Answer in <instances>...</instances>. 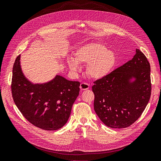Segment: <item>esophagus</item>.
Segmentation results:
<instances>
[{
  "label": "esophagus",
  "instance_id": "34e87169",
  "mask_svg": "<svg viewBox=\"0 0 161 161\" xmlns=\"http://www.w3.org/2000/svg\"><path fill=\"white\" fill-rule=\"evenodd\" d=\"M90 88V85L88 83L86 82H82L80 85V88L81 91H85V90H88Z\"/></svg>",
  "mask_w": 161,
  "mask_h": 161
}]
</instances>
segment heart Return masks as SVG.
<instances>
[{"label": "heart", "instance_id": "b5f03b06", "mask_svg": "<svg viewBox=\"0 0 161 161\" xmlns=\"http://www.w3.org/2000/svg\"><path fill=\"white\" fill-rule=\"evenodd\" d=\"M69 67L73 71L80 69L79 63L88 64L87 74L94 79H100L110 74L116 63V57L113 51L108 50L101 43H91L80 47L75 53V59L70 57L67 60Z\"/></svg>", "mask_w": 161, "mask_h": 161}]
</instances>
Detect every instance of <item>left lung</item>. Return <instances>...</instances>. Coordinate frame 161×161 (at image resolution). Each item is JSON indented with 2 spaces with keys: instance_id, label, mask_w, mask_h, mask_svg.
Masks as SVG:
<instances>
[{
  "instance_id": "obj_1",
  "label": "left lung",
  "mask_w": 161,
  "mask_h": 161,
  "mask_svg": "<svg viewBox=\"0 0 161 161\" xmlns=\"http://www.w3.org/2000/svg\"><path fill=\"white\" fill-rule=\"evenodd\" d=\"M133 77L136 80L130 83ZM94 84V108L100 120L112 128L129 127L141 116L150 100V63L137 49L131 60Z\"/></svg>"
}]
</instances>
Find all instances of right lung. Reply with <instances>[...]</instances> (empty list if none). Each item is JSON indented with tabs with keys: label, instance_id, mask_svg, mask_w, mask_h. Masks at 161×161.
<instances>
[{
	"label": "right lung",
	"instance_id": "1",
	"mask_svg": "<svg viewBox=\"0 0 161 161\" xmlns=\"http://www.w3.org/2000/svg\"><path fill=\"white\" fill-rule=\"evenodd\" d=\"M20 55L15 60L11 82L12 98L23 116L44 130H57L65 125L79 94L80 82L57 75L47 83L33 85L22 73Z\"/></svg>",
	"mask_w": 161,
	"mask_h": 161
}]
</instances>
